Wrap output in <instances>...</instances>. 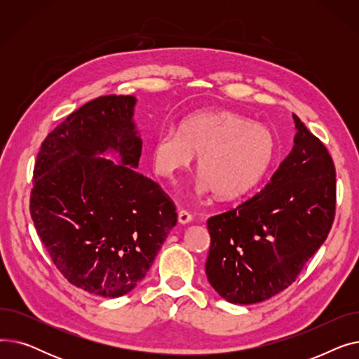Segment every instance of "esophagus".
Returning a JSON list of instances; mask_svg holds the SVG:
<instances>
[{
  "label": "esophagus",
  "mask_w": 359,
  "mask_h": 359,
  "mask_svg": "<svg viewBox=\"0 0 359 359\" xmlns=\"http://www.w3.org/2000/svg\"><path fill=\"white\" fill-rule=\"evenodd\" d=\"M177 218H179V222H180V224H187V222H191V221L194 219L192 214H191L189 211H186V210H182V211H179V215H177Z\"/></svg>",
  "instance_id": "obj_1"
}]
</instances>
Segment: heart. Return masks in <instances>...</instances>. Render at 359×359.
I'll use <instances>...</instances> for the list:
<instances>
[{
    "label": "heart",
    "mask_w": 359,
    "mask_h": 359,
    "mask_svg": "<svg viewBox=\"0 0 359 359\" xmlns=\"http://www.w3.org/2000/svg\"><path fill=\"white\" fill-rule=\"evenodd\" d=\"M154 172L173 179L199 154L198 194L219 198L249 192L266 175L275 156L272 132L233 111H201L186 118L179 130L163 129L149 145Z\"/></svg>",
    "instance_id": "heart-1"
}]
</instances>
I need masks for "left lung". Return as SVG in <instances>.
Instances as JSON below:
<instances>
[{
  "mask_svg": "<svg viewBox=\"0 0 359 359\" xmlns=\"http://www.w3.org/2000/svg\"><path fill=\"white\" fill-rule=\"evenodd\" d=\"M292 118L294 147L265 189L206 222L211 248L205 272L233 304L260 303L288 288L332 229L333 160L322 141Z\"/></svg>",
  "mask_w": 359,
  "mask_h": 359,
  "instance_id": "8db88e82",
  "label": "left lung"
}]
</instances>
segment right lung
<instances>
[{
    "label": "right lung",
    "instance_id": "1",
    "mask_svg": "<svg viewBox=\"0 0 359 359\" xmlns=\"http://www.w3.org/2000/svg\"><path fill=\"white\" fill-rule=\"evenodd\" d=\"M134 96L94 99L42 142L30 215L53 265L90 294L116 298L144 279L177 222L161 187L140 175ZM116 152L120 163L99 158Z\"/></svg>",
    "mask_w": 359,
    "mask_h": 359
}]
</instances>
